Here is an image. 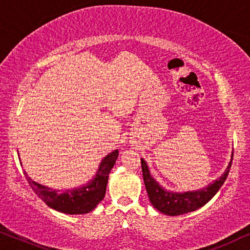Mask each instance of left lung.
<instances>
[{"label":"left lung","mask_w":250,"mask_h":250,"mask_svg":"<svg viewBox=\"0 0 250 250\" xmlns=\"http://www.w3.org/2000/svg\"><path fill=\"white\" fill-rule=\"evenodd\" d=\"M232 160H233V153H232V159L224 174L218 179H216L214 183L209 184L207 188L197 189V191L178 193L167 191L162 186H160L159 183L149 174L145 160L141 159L143 178H144V184L146 191H147L149 201H151L153 207L161 211L162 214L169 216H178L197 210L198 208L207 204L218 192L221 186L224 184L225 179L229 175V168H231Z\"/></svg>","instance_id":"8db88e82"}]
</instances>
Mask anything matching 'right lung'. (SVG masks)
<instances>
[{"mask_svg":"<svg viewBox=\"0 0 250 250\" xmlns=\"http://www.w3.org/2000/svg\"><path fill=\"white\" fill-rule=\"evenodd\" d=\"M119 151L115 149L102 160L95 178L81 188L73 189H52L43 186L24 174L33 191L41 200L55 210L68 215H81L90 212L105 197L109 171L115 165Z\"/></svg>","mask_w":250,"mask_h":250,"instance_id":"right-lung-1","label":"right lung"}]
</instances>
